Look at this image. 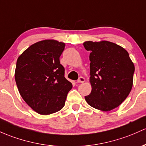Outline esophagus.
<instances>
[{"label": "esophagus", "mask_w": 146, "mask_h": 146, "mask_svg": "<svg viewBox=\"0 0 146 146\" xmlns=\"http://www.w3.org/2000/svg\"><path fill=\"white\" fill-rule=\"evenodd\" d=\"M84 81H85V79H84L83 77H80L79 79L77 80V82H78V83H83V82H84Z\"/></svg>", "instance_id": "esophagus-1"}]
</instances>
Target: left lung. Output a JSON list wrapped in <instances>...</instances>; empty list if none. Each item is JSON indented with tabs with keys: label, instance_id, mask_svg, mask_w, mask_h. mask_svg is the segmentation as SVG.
I'll return each instance as SVG.
<instances>
[{
	"label": "left lung",
	"instance_id": "left-lung-1",
	"mask_svg": "<svg viewBox=\"0 0 146 146\" xmlns=\"http://www.w3.org/2000/svg\"><path fill=\"white\" fill-rule=\"evenodd\" d=\"M90 51L91 92L85 100L90 106L111 111L124 101L133 85L134 66L127 51L107 41H85Z\"/></svg>",
	"mask_w": 146,
	"mask_h": 146
}]
</instances>
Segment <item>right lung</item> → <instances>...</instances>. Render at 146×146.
Returning a JSON list of instances; mask_svg holds the SVG:
<instances>
[{
  "mask_svg": "<svg viewBox=\"0 0 146 146\" xmlns=\"http://www.w3.org/2000/svg\"><path fill=\"white\" fill-rule=\"evenodd\" d=\"M64 47L63 42L43 40L31 45L17 59L14 76L20 95L39 114L62 110L73 86L60 62Z\"/></svg>",
  "mask_w": 146,
  "mask_h": 146,
  "instance_id": "right-lung-1",
  "label": "right lung"
}]
</instances>
